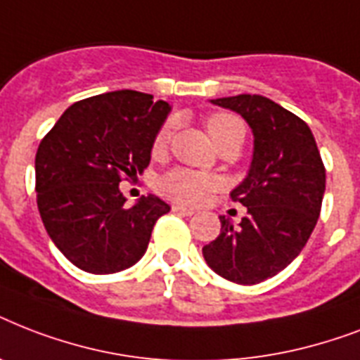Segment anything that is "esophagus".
I'll list each match as a JSON object with an SVG mask.
<instances>
[{"instance_id": "obj_1", "label": "esophagus", "mask_w": 360, "mask_h": 360, "mask_svg": "<svg viewBox=\"0 0 360 360\" xmlns=\"http://www.w3.org/2000/svg\"><path fill=\"white\" fill-rule=\"evenodd\" d=\"M175 211V213H181V214H186V217H192V214H194V209H191V207H185V205H177V203H175L174 207H172Z\"/></svg>"}]
</instances>
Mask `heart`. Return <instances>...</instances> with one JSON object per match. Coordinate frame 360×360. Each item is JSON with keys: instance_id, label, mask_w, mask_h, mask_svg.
<instances>
[{"instance_id": "1", "label": "heart", "mask_w": 360, "mask_h": 360, "mask_svg": "<svg viewBox=\"0 0 360 360\" xmlns=\"http://www.w3.org/2000/svg\"><path fill=\"white\" fill-rule=\"evenodd\" d=\"M209 136L213 141H219L222 136L231 134V132H240L245 136V127L237 117L230 114H214L211 115L205 123ZM172 136V124H164L162 129L158 130L155 143H153V151L162 153L166 149ZM219 179L209 174L202 172H192V169L175 168L168 174H164L158 181V191L162 192L164 196L172 198L175 202L183 203H200L203 198L207 196L209 192L217 188Z\"/></svg>"}]
</instances>
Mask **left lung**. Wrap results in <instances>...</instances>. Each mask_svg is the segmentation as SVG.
Wrapping results in <instances>:
<instances>
[{"instance_id":"1","label":"left lung","mask_w":360,"mask_h":360,"mask_svg":"<svg viewBox=\"0 0 360 360\" xmlns=\"http://www.w3.org/2000/svg\"><path fill=\"white\" fill-rule=\"evenodd\" d=\"M248 123L254 149L248 174L231 200L248 211L239 224L220 217V236L202 248L214 273L236 284H259L290 265L316 228L325 168L312 130L262 95L213 98Z\"/></svg>"}]
</instances>
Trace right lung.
Masks as SVG:
<instances>
[{"label": "right lung", "instance_id": "obj_1", "mask_svg": "<svg viewBox=\"0 0 360 360\" xmlns=\"http://www.w3.org/2000/svg\"><path fill=\"white\" fill-rule=\"evenodd\" d=\"M172 112L140 91H110L75 103L44 136L35 157L37 205L59 252L82 271L112 274L146 254L169 205L155 194L124 207L123 175L151 162L158 130Z\"/></svg>", "mask_w": 360, "mask_h": 360}]
</instances>
